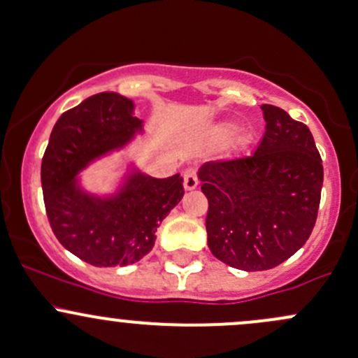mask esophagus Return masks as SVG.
<instances>
[{
    "label": "esophagus",
    "mask_w": 358,
    "mask_h": 358,
    "mask_svg": "<svg viewBox=\"0 0 358 358\" xmlns=\"http://www.w3.org/2000/svg\"><path fill=\"white\" fill-rule=\"evenodd\" d=\"M183 187H185V190H194L199 187L197 171L194 168L185 169V173H183Z\"/></svg>",
    "instance_id": "34e87169"
}]
</instances>
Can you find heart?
Returning a JSON list of instances; mask_svg holds the SVG:
<instances>
[{"label":"heart","mask_w":358,"mask_h":358,"mask_svg":"<svg viewBox=\"0 0 358 358\" xmlns=\"http://www.w3.org/2000/svg\"><path fill=\"white\" fill-rule=\"evenodd\" d=\"M236 131H238V127H236L235 123H224V125L220 129V135L223 141H229V138L235 137Z\"/></svg>","instance_id":"b5f03b06"}]
</instances>
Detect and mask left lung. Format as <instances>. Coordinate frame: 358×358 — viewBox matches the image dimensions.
<instances>
[{"label":"left lung","instance_id":"left-lung-1","mask_svg":"<svg viewBox=\"0 0 358 358\" xmlns=\"http://www.w3.org/2000/svg\"><path fill=\"white\" fill-rule=\"evenodd\" d=\"M266 131L254 154L199 168L208 197V245L242 271H266L292 257L317 220L324 171L314 137L287 111L262 104Z\"/></svg>","mask_w":358,"mask_h":358}]
</instances>
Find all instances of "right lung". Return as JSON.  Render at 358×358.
Segmentation results:
<instances>
[{
	"instance_id": "right-lung-1",
	"label": "right lung",
	"mask_w": 358,
	"mask_h": 358,
	"mask_svg": "<svg viewBox=\"0 0 358 358\" xmlns=\"http://www.w3.org/2000/svg\"><path fill=\"white\" fill-rule=\"evenodd\" d=\"M134 110V101L116 92L87 97L59 116L41 164L52 233L66 250L97 268L129 266L148 255L157 227L185 194L180 173L152 178L134 166L115 194L101 197L80 187L82 169L144 131Z\"/></svg>"
}]
</instances>
